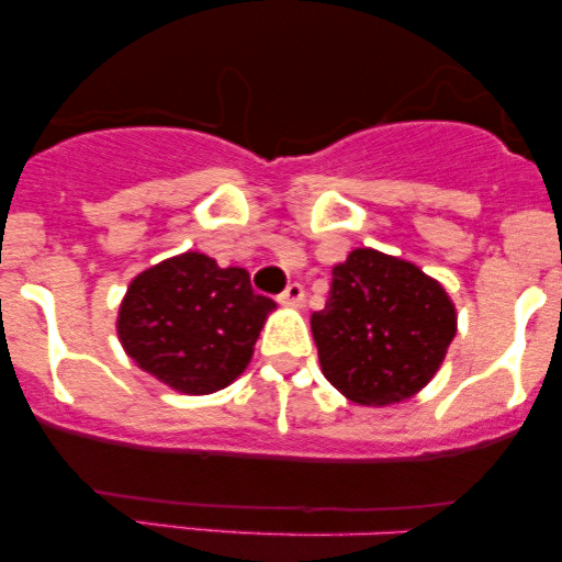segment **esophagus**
Listing matches in <instances>:
<instances>
[{
  "mask_svg": "<svg viewBox=\"0 0 562 562\" xmlns=\"http://www.w3.org/2000/svg\"><path fill=\"white\" fill-rule=\"evenodd\" d=\"M303 299H306V290H303L301 282H290V285L280 293V301L290 303V306H301Z\"/></svg>",
  "mask_w": 562,
  "mask_h": 562,
  "instance_id": "esophagus-1",
  "label": "esophagus"
}]
</instances>
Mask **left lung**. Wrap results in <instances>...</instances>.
Returning <instances> with one entry per match:
<instances>
[{"instance_id":"left-lung-1","label":"left lung","mask_w":562,"mask_h":562,"mask_svg":"<svg viewBox=\"0 0 562 562\" xmlns=\"http://www.w3.org/2000/svg\"><path fill=\"white\" fill-rule=\"evenodd\" d=\"M325 378L357 404H396L436 375L457 333L447 290L415 263L359 248L312 314Z\"/></svg>"}]
</instances>
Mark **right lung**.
<instances>
[{
	"instance_id": "right-lung-1",
	"label": "right lung",
	"mask_w": 562,
	"mask_h": 562,
	"mask_svg": "<svg viewBox=\"0 0 562 562\" xmlns=\"http://www.w3.org/2000/svg\"><path fill=\"white\" fill-rule=\"evenodd\" d=\"M272 306L250 288L245 269L184 254L132 280L119 335L128 357L166 385L211 393L248 367Z\"/></svg>"
}]
</instances>
